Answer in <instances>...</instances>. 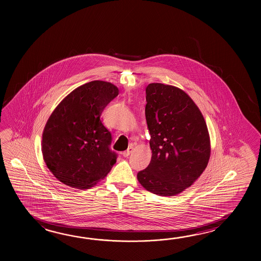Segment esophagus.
<instances>
[{
	"label": "esophagus",
	"mask_w": 261,
	"mask_h": 261,
	"mask_svg": "<svg viewBox=\"0 0 261 261\" xmlns=\"http://www.w3.org/2000/svg\"><path fill=\"white\" fill-rule=\"evenodd\" d=\"M133 151V145H130L129 147H128V149L126 150V151H124L122 153L123 156H125V158H127L128 155H130V153Z\"/></svg>",
	"instance_id": "34e87169"
}]
</instances>
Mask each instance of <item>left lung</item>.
I'll return each instance as SVG.
<instances>
[{
    "instance_id": "obj_1",
    "label": "left lung",
    "mask_w": 261,
    "mask_h": 261,
    "mask_svg": "<svg viewBox=\"0 0 261 261\" xmlns=\"http://www.w3.org/2000/svg\"><path fill=\"white\" fill-rule=\"evenodd\" d=\"M145 93L152 158L137 179L154 194L174 196L205 170L211 154L208 128L200 109L182 89L152 83Z\"/></svg>"
}]
</instances>
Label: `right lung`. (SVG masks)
<instances>
[{
	"label": "right lung",
	"instance_id": "obj_1",
	"mask_svg": "<svg viewBox=\"0 0 261 261\" xmlns=\"http://www.w3.org/2000/svg\"><path fill=\"white\" fill-rule=\"evenodd\" d=\"M118 95L115 85L95 80L72 90L45 124L42 138L44 161L61 183L89 189L103 179L117 162L110 149L111 133L100 115Z\"/></svg>",
	"mask_w": 261,
	"mask_h": 261
}]
</instances>
